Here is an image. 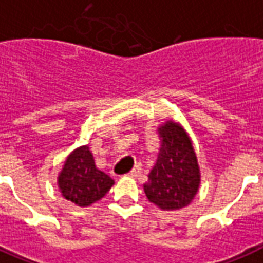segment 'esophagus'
Instances as JSON below:
<instances>
[{
	"label": "esophagus",
	"instance_id": "esophagus-1",
	"mask_svg": "<svg viewBox=\"0 0 263 263\" xmlns=\"http://www.w3.org/2000/svg\"><path fill=\"white\" fill-rule=\"evenodd\" d=\"M140 172H141L140 166H136V168H134L133 171H130V172L127 173V176H130V177H137V176L140 175Z\"/></svg>",
	"mask_w": 263,
	"mask_h": 263
}]
</instances>
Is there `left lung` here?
<instances>
[{
  "instance_id": "8db88e82",
  "label": "left lung",
  "mask_w": 263,
  "mask_h": 263,
  "mask_svg": "<svg viewBox=\"0 0 263 263\" xmlns=\"http://www.w3.org/2000/svg\"><path fill=\"white\" fill-rule=\"evenodd\" d=\"M161 146L147 176V200L162 211H176L191 204L200 186V168L190 136L180 123L165 121L157 129Z\"/></svg>"
}]
</instances>
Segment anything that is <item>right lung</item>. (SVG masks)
<instances>
[{
    "label": "right lung",
    "instance_id": "1",
    "mask_svg": "<svg viewBox=\"0 0 263 263\" xmlns=\"http://www.w3.org/2000/svg\"><path fill=\"white\" fill-rule=\"evenodd\" d=\"M112 185L114 180L95 166L88 145L73 149L58 176L62 196L78 207H88L101 200Z\"/></svg>",
    "mask_w": 263,
    "mask_h": 263
}]
</instances>
